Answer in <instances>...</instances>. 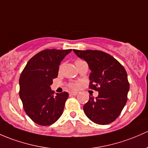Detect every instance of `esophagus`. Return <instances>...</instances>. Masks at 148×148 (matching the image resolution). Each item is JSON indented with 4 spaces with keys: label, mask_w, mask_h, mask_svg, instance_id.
<instances>
[{
    "label": "esophagus",
    "mask_w": 148,
    "mask_h": 148,
    "mask_svg": "<svg viewBox=\"0 0 148 148\" xmlns=\"http://www.w3.org/2000/svg\"><path fill=\"white\" fill-rule=\"evenodd\" d=\"M70 95H71V96H76V95L78 94V92H74V91H71V92H70Z\"/></svg>",
    "instance_id": "1"
}]
</instances>
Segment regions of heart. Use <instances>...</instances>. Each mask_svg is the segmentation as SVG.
Wrapping results in <instances>:
<instances>
[{
	"instance_id": "b5f03b06",
	"label": "heart",
	"mask_w": 148,
	"mask_h": 148,
	"mask_svg": "<svg viewBox=\"0 0 148 148\" xmlns=\"http://www.w3.org/2000/svg\"><path fill=\"white\" fill-rule=\"evenodd\" d=\"M83 62H84L83 61V60H77L75 61V64H76V66H79V64H81L82 63H83ZM62 66H63V64H60V66H59V70H61L62 69ZM69 86L71 87V88H74V89H75V88H77V85L76 84H74V83H72V84H69Z\"/></svg>"
}]
</instances>
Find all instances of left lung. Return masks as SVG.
I'll return each mask as SVG.
<instances>
[{"mask_svg":"<svg viewBox=\"0 0 148 148\" xmlns=\"http://www.w3.org/2000/svg\"><path fill=\"white\" fill-rule=\"evenodd\" d=\"M87 62L91 70L89 88L99 96H89L84 111L91 121L99 125L111 123L117 119L127 99L130 85L125 68L110 54L99 50L73 49Z\"/></svg>","mask_w":148,"mask_h":148,"instance_id":"obj_1","label":"left lung"}]
</instances>
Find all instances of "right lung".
Wrapping results in <instances>:
<instances>
[{
	"instance_id": "1",
	"label": "right lung",
	"mask_w": 148,
	"mask_h": 148,
	"mask_svg": "<svg viewBox=\"0 0 148 148\" xmlns=\"http://www.w3.org/2000/svg\"><path fill=\"white\" fill-rule=\"evenodd\" d=\"M72 49H45L32 57L19 79L20 97L27 116L35 123L49 125L63 113L69 94L54 95L50 86L57 77L62 60Z\"/></svg>"
}]
</instances>
